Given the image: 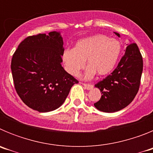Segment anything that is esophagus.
<instances>
[{
  "mask_svg": "<svg viewBox=\"0 0 153 153\" xmlns=\"http://www.w3.org/2000/svg\"><path fill=\"white\" fill-rule=\"evenodd\" d=\"M83 85L84 86V87L86 89V90H91V89H93V85L89 84V83H83Z\"/></svg>",
  "mask_w": 153,
  "mask_h": 153,
  "instance_id": "34e87169",
  "label": "esophagus"
}]
</instances>
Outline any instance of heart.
Wrapping results in <instances>:
<instances>
[{
    "label": "heart",
    "instance_id": "heart-1",
    "mask_svg": "<svg viewBox=\"0 0 153 153\" xmlns=\"http://www.w3.org/2000/svg\"><path fill=\"white\" fill-rule=\"evenodd\" d=\"M121 51L122 46L120 41L98 34L79 40L74 50H65L62 59L66 70L74 76H79L86 60L88 67L84 77L90 79L96 73L99 76L111 73L117 65Z\"/></svg>",
    "mask_w": 153,
    "mask_h": 153
}]
</instances>
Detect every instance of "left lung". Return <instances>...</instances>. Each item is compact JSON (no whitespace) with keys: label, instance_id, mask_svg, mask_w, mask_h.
I'll return each instance as SVG.
<instances>
[{"label":"left lung","instance_id":"8db88e82","mask_svg":"<svg viewBox=\"0 0 153 153\" xmlns=\"http://www.w3.org/2000/svg\"><path fill=\"white\" fill-rule=\"evenodd\" d=\"M115 34L120 36L118 33ZM143 61L136 44L127 46L117 68L105 79L95 84L101 92V98L94 103L97 109L114 113L126 107L139 91Z\"/></svg>","mask_w":153,"mask_h":153}]
</instances>
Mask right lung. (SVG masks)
I'll list each match as a JSON object with an SVG mask.
<instances>
[{
  "label": "right lung",
  "mask_w": 153,
  "mask_h": 153,
  "mask_svg": "<svg viewBox=\"0 0 153 153\" xmlns=\"http://www.w3.org/2000/svg\"><path fill=\"white\" fill-rule=\"evenodd\" d=\"M63 41L60 32L27 36L19 44L11 60L14 87L31 109L47 113L64 102L78 80L62 67Z\"/></svg>",
  "instance_id": "add662e5"
}]
</instances>
